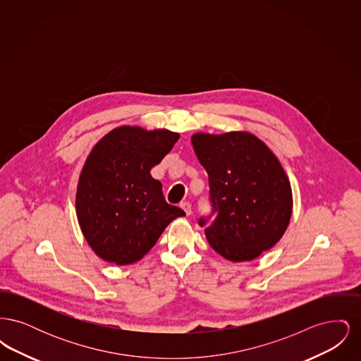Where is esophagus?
Masks as SVG:
<instances>
[{
    "label": "esophagus",
    "instance_id": "34e87169",
    "mask_svg": "<svg viewBox=\"0 0 361 361\" xmlns=\"http://www.w3.org/2000/svg\"><path fill=\"white\" fill-rule=\"evenodd\" d=\"M180 207L184 209V212H185L188 216L192 214V206H190L189 202H183V203L180 204Z\"/></svg>",
    "mask_w": 361,
    "mask_h": 361
}]
</instances>
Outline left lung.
Returning a JSON list of instances; mask_svg holds the SVG:
<instances>
[{
	"mask_svg": "<svg viewBox=\"0 0 361 361\" xmlns=\"http://www.w3.org/2000/svg\"><path fill=\"white\" fill-rule=\"evenodd\" d=\"M192 145L208 174L211 211L199 224L211 247L235 262L269 250L292 212L291 185L276 155L249 133L195 134Z\"/></svg>",
	"mask_w": 361,
	"mask_h": 361,
	"instance_id": "8db88e82",
	"label": "left lung"
}]
</instances>
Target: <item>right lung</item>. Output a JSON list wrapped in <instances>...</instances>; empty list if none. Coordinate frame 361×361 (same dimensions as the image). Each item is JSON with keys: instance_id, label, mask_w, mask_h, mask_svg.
<instances>
[{"instance_id": "add662e5", "label": "right lung", "mask_w": 361, "mask_h": 361, "mask_svg": "<svg viewBox=\"0 0 361 361\" xmlns=\"http://www.w3.org/2000/svg\"><path fill=\"white\" fill-rule=\"evenodd\" d=\"M168 130L119 127L93 147L81 173L75 207L81 230L97 256L118 265L143 257L185 212L168 204L150 174L178 140Z\"/></svg>"}]
</instances>
